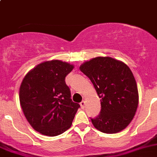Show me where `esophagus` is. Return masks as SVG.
I'll return each mask as SVG.
<instances>
[{
  "label": "esophagus",
  "mask_w": 157,
  "mask_h": 157,
  "mask_svg": "<svg viewBox=\"0 0 157 157\" xmlns=\"http://www.w3.org/2000/svg\"><path fill=\"white\" fill-rule=\"evenodd\" d=\"M85 104H86V103H85V101H82V102H80V106H81V108H84V107H85Z\"/></svg>",
  "instance_id": "esophagus-1"
}]
</instances>
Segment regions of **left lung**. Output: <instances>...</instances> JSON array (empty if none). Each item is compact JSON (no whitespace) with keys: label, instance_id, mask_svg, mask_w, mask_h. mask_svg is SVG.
Here are the masks:
<instances>
[{"label":"left lung","instance_id":"obj_1","mask_svg":"<svg viewBox=\"0 0 157 157\" xmlns=\"http://www.w3.org/2000/svg\"><path fill=\"white\" fill-rule=\"evenodd\" d=\"M80 71L90 78L100 98V114L91 118L93 126L115 134L131 123L139 102L137 83L131 69L110 57H96L83 63Z\"/></svg>","mask_w":157,"mask_h":157}]
</instances>
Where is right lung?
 <instances>
[{"instance_id": "right-lung-1", "label": "right lung", "mask_w": 157, "mask_h": 157, "mask_svg": "<svg viewBox=\"0 0 157 157\" xmlns=\"http://www.w3.org/2000/svg\"><path fill=\"white\" fill-rule=\"evenodd\" d=\"M74 65L59 60L45 61L29 71L20 87V102L28 122L50 137L69 129L80 107L71 99L65 77Z\"/></svg>"}]
</instances>
